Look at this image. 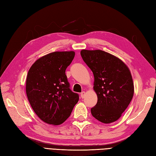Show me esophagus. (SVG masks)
<instances>
[{
  "instance_id": "34e87169",
  "label": "esophagus",
  "mask_w": 156,
  "mask_h": 156,
  "mask_svg": "<svg viewBox=\"0 0 156 156\" xmlns=\"http://www.w3.org/2000/svg\"><path fill=\"white\" fill-rule=\"evenodd\" d=\"M80 95H81V98H85V95H86V92H85V91H82V92H81Z\"/></svg>"
}]
</instances>
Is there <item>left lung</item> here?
<instances>
[{
    "label": "left lung",
    "instance_id": "left-lung-1",
    "mask_svg": "<svg viewBox=\"0 0 156 156\" xmlns=\"http://www.w3.org/2000/svg\"><path fill=\"white\" fill-rule=\"evenodd\" d=\"M80 55L94 76V90L98 102L91 109V115L105 124L117 121L134 95L129 67L118 57L101 50L83 49Z\"/></svg>",
    "mask_w": 156,
    "mask_h": 156
}]
</instances>
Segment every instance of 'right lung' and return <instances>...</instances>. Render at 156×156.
Here are the masks:
<instances>
[{
    "instance_id": "add662e5",
    "label": "right lung",
    "mask_w": 156,
    "mask_h": 156,
    "mask_svg": "<svg viewBox=\"0 0 156 156\" xmlns=\"http://www.w3.org/2000/svg\"><path fill=\"white\" fill-rule=\"evenodd\" d=\"M74 56L73 51L53 52L38 58L27 73V99L38 117L49 125L65 122L79 100L65 74Z\"/></svg>"
}]
</instances>
